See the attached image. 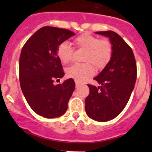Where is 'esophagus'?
<instances>
[{"mask_svg":"<svg viewBox=\"0 0 152 152\" xmlns=\"http://www.w3.org/2000/svg\"><path fill=\"white\" fill-rule=\"evenodd\" d=\"M80 85H81V84L79 83V82H78L77 81H76V87H79Z\"/></svg>","mask_w":152,"mask_h":152,"instance_id":"1","label":"esophagus"}]
</instances>
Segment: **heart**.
I'll return each mask as SVG.
<instances>
[{
  "label": "heart",
  "mask_w": 152,
  "mask_h": 152,
  "mask_svg": "<svg viewBox=\"0 0 152 152\" xmlns=\"http://www.w3.org/2000/svg\"><path fill=\"white\" fill-rule=\"evenodd\" d=\"M75 44L79 49L85 50L83 57L85 63L75 64L67 69L68 77L79 82H85L95 73L94 65L98 70H102L111 61L113 48L111 42L107 38L99 39L96 36L83 33L76 37ZM73 49L67 42H63L57 48V56L61 62L67 64L73 59Z\"/></svg>",
  "instance_id": "1"
}]
</instances>
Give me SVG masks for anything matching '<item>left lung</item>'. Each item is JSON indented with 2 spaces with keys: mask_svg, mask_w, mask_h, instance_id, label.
I'll list each match as a JSON object with an SVG mask.
<instances>
[{
  "mask_svg": "<svg viewBox=\"0 0 152 152\" xmlns=\"http://www.w3.org/2000/svg\"><path fill=\"white\" fill-rule=\"evenodd\" d=\"M108 37L113 48L111 61L94 78L100 87L87 85L85 111L90 118L101 122L117 117L128 103L137 79V65L131 47L113 31H97Z\"/></svg>",
  "mask_w": 152,
  "mask_h": 152,
  "instance_id": "8db88e82",
  "label": "left lung"
}]
</instances>
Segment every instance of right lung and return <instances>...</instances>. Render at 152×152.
<instances>
[{"label": "right lung", "instance_id": "obj_1", "mask_svg": "<svg viewBox=\"0 0 152 152\" xmlns=\"http://www.w3.org/2000/svg\"><path fill=\"white\" fill-rule=\"evenodd\" d=\"M74 35L66 28L44 26L29 38L21 50V90L31 108L46 118L62 115L74 91L75 82L71 78L62 84H53L65 75L57 48Z\"/></svg>", "mask_w": 152, "mask_h": 152}]
</instances>
